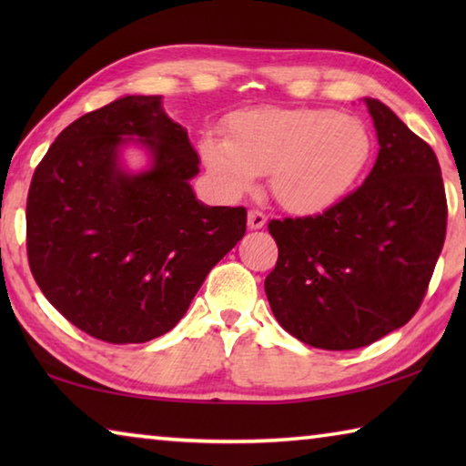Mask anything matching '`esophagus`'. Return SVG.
Segmentation results:
<instances>
[{"label": "esophagus", "mask_w": 466, "mask_h": 466, "mask_svg": "<svg viewBox=\"0 0 466 466\" xmlns=\"http://www.w3.org/2000/svg\"><path fill=\"white\" fill-rule=\"evenodd\" d=\"M267 224V216L263 214L261 209H250L248 211V228L250 230H258V228H263Z\"/></svg>", "instance_id": "obj_1"}]
</instances>
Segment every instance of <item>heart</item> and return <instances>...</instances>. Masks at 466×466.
I'll use <instances>...</instances> for the list:
<instances>
[{"instance_id": "1", "label": "heart", "mask_w": 466, "mask_h": 466, "mask_svg": "<svg viewBox=\"0 0 466 466\" xmlns=\"http://www.w3.org/2000/svg\"><path fill=\"white\" fill-rule=\"evenodd\" d=\"M205 168L219 191L240 197L271 172V193L288 211L320 214L343 199L372 152L356 116L330 108H248L228 119V137L205 133Z\"/></svg>"}]
</instances>
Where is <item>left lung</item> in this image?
<instances>
[{
	"instance_id": "left-lung-1",
	"label": "left lung",
	"mask_w": 466,
	"mask_h": 466,
	"mask_svg": "<svg viewBox=\"0 0 466 466\" xmlns=\"http://www.w3.org/2000/svg\"><path fill=\"white\" fill-rule=\"evenodd\" d=\"M364 185L317 216L271 219L265 294L279 325L319 350H358L413 319L444 247L448 205L433 149L380 100Z\"/></svg>"
}]
</instances>
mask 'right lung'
Returning <instances> with one entry per match:
<instances>
[{
    "mask_svg": "<svg viewBox=\"0 0 466 466\" xmlns=\"http://www.w3.org/2000/svg\"><path fill=\"white\" fill-rule=\"evenodd\" d=\"M125 135L155 156L136 177L118 167ZM197 172L199 156L160 96L119 98L59 133L30 183L26 252L38 288L72 325L127 345L185 317L211 267L247 232L244 208L195 199Z\"/></svg>",
    "mask_w": 466,
    "mask_h": 466,
    "instance_id": "right-lung-1",
    "label": "right lung"
}]
</instances>
